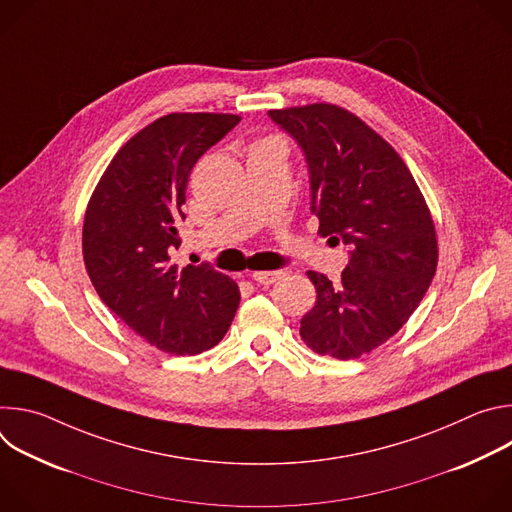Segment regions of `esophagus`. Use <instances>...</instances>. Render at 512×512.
I'll use <instances>...</instances> for the list:
<instances>
[{"mask_svg": "<svg viewBox=\"0 0 512 512\" xmlns=\"http://www.w3.org/2000/svg\"><path fill=\"white\" fill-rule=\"evenodd\" d=\"M283 275H285L283 271H255V273H253V279H255L257 283L269 285V283H275V281H279Z\"/></svg>", "mask_w": 512, "mask_h": 512, "instance_id": "esophagus-1", "label": "esophagus"}]
</instances>
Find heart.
I'll use <instances>...</instances> for the list:
<instances>
[{
  "mask_svg": "<svg viewBox=\"0 0 512 512\" xmlns=\"http://www.w3.org/2000/svg\"><path fill=\"white\" fill-rule=\"evenodd\" d=\"M271 143H279L277 139H263V141H259L257 145H271Z\"/></svg>",
  "mask_w": 512,
  "mask_h": 512,
  "instance_id": "1",
  "label": "heart"
}]
</instances>
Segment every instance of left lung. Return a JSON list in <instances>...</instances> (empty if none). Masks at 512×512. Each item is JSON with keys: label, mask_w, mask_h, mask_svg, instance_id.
<instances>
[{"label": "left lung", "mask_w": 512, "mask_h": 512, "mask_svg": "<svg viewBox=\"0 0 512 512\" xmlns=\"http://www.w3.org/2000/svg\"><path fill=\"white\" fill-rule=\"evenodd\" d=\"M267 115L306 158L320 233L350 255L338 283L308 271L318 300L300 336L318 354L358 358L399 332L435 275L429 208L399 154L350 111L316 103Z\"/></svg>", "instance_id": "left-lung-1"}]
</instances>
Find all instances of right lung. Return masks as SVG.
I'll return each mask as SVG.
<instances>
[{
  "instance_id": "1",
  "label": "right lung",
  "mask_w": 512,
  "mask_h": 512,
  "mask_svg": "<svg viewBox=\"0 0 512 512\" xmlns=\"http://www.w3.org/2000/svg\"><path fill=\"white\" fill-rule=\"evenodd\" d=\"M241 117L172 113L111 160L85 214L83 257L99 298L135 334L170 354H198L227 334L237 283L210 263L178 267V225L198 158Z\"/></svg>"
}]
</instances>
